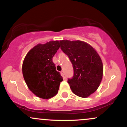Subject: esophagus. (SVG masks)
Here are the masks:
<instances>
[{
  "label": "esophagus",
  "mask_w": 127,
  "mask_h": 127,
  "mask_svg": "<svg viewBox=\"0 0 127 127\" xmlns=\"http://www.w3.org/2000/svg\"><path fill=\"white\" fill-rule=\"evenodd\" d=\"M61 73H62V75L63 76V78L65 79V77L64 76V71L62 70V72H61Z\"/></svg>",
  "instance_id": "esophagus-1"
}]
</instances>
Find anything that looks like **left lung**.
<instances>
[{"instance_id": "left-lung-1", "label": "left lung", "mask_w": 127, "mask_h": 127, "mask_svg": "<svg viewBox=\"0 0 127 127\" xmlns=\"http://www.w3.org/2000/svg\"><path fill=\"white\" fill-rule=\"evenodd\" d=\"M60 48L69 58L73 76L67 82L74 94L86 98L98 88L103 77V66L96 51L81 40H60Z\"/></svg>"}]
</instances>
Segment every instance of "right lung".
Wrapping results in <instances>:
<instances>
[{
	"instance_id": "add662e5",
	"label": "right lung",
	"mask_w": 127,
	"mask_h": 127,
	"mask_svg": "<svg viewBox=\"0 0 127 127\" xmlns=\"http://www.w3.org/2000/svg\"><path fill=\"white\" fill-rule=\"evenodd\" d=\"M60 48L58 40L38 44L26 55L23 75L29 90L36 96L48 99L57 94L63 78L56 70L52 58Z\"/></svg>"
}]
</instances>
